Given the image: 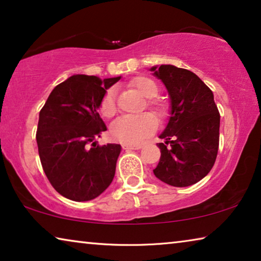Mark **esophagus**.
<instances>
[{
    "label": "esophagus",
    "instance_id": "obj_1",
    "mask_svg": "<svg viewBox=\"0 0 261 261\" xmlns=\"http://www.w3.org/2000/svg\"><path fill=\"white\" fill-rule=\"evenodd\" d=\"M123 149L129 151V150H139L142 147L141 144H123Z\"/></svg>",
    "mask_w": 261,
    "mask_h": 261
}]
</instances>
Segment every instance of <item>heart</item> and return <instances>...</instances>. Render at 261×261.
Masks as SVG:
<instances>
[{"instance_id":"1","label":"heart","mask_w":261,"mask_h":261,"mask_svg":"<svg viewBox=\"0 0 261 261\" xmlns=\"http://www.w3.org/2000/svg\"><path fill=\"white\" fill-rule=\"evenodd\" d=\"M131 87L137 89L146 98H153L158 95V85L155 82L149 77L141 76L136 77L131 81ZM149 107L153 111L155 117L159 120L164 119L168 115L166 107L161 102L150 99ZM117 107H116V90L114 88L109 89L103 96L99 104V112L103 117L111 118L114 117ZM157 127V120L151 114H143L139 116H124L116 119L111 124L110 134L112 138L124 144H136L141 142L143 138L149 136Z\"/></svg>"}]
</instances>
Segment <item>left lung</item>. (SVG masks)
Instances as JSON below:
<instances>
[{
	"label": "left lung",
	"mask_w": 261,
	"mask_h": 261,
	"mask_svg": "<svg viewBox=\"0 0 261 261\" xmlns=\"http://www.w3.org/2000/svg\"><path fill=\"white\" fill-rule=\"evenodd\" d=\"M170 96V118L159 138L154 176L176 188L198 182L211 171L219 146L220 115L213 92L196 73L171 64L150 69Z\"/></svg>",
	"instance_id": "obj_1"
}]
</instances>
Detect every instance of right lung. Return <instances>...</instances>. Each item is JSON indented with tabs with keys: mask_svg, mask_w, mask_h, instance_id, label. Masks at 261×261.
Instances as JSON below:
<instances>
[{
	"mask_svg": "<svg viewBox=\"0 0 261 261\" xmlns=\"http://www.w3.org/2000/svg\"><path fill=\"white\" fill-rule=\"evenodd\" d=\"M119 80L73 75L54 88L40 111L36 141L42 168L54 189L70 200L95 199L114 179L122 147L99 146L95 139L107 130L98 114L100 100Z\"/></svg>",
	"mask_w": 261,
	"mask_h": 261,
	"instance_id": "right-lung-1",
	"label": "right lung"
}]
</instances>
